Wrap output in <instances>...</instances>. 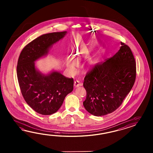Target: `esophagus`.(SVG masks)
I'll return each mask as SVG.
<instances>
[{
  "mask_svg": "<svg viewBox=\"0 0 153 153\" xmlns=\"http://www.w3.org/2000/svg\"><path fill=\"white\" fill-rule=\"evenodd\" d=\"M80 85H81V84L79 83V81H77V80L74 81V86L75 88H78L79 86H80Z\"/></svg>",
  "mask_w": 153,
  "mask_h": 153,
  "instance_id": "34e87169",
  "label": "esophagus"
}]
</instances>
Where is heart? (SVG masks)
Returning a JSON list of instances; mask_svg holds the SVG:
<instances>
[{
	"instance_id": "obj_1",
	"label": "heart",
	"mask_w": 153,
	"mask_h": 153,
	"mask_svg": "<svg viewBox=\"0 0 153 153\" xmlns=\"http://www.w3.org/2000/svg\"><path fill=\"white\" fill-rule=\"evenodd\" d=\"M75 54H77L76 52H75ZM78 65L77 62L75 61L74 59H69L67 60V65L68 67L69 68L71 69H74L75 67H76V65ZM94 65H95V62L94 61H91L90 63V65L89 66H91V67H94Z\"/></svg>"
}]
</instances>
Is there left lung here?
<instances>
[{"mask_svg":"<svg viewBox=\"0 0 153 153\" xmlns=\"http://www.w3.org/2000/svg\"><path fill=\"white\" fill-rule=\"evenodd\" d=\"M120 50L111 59L98 63L84 78L85 109L94 116L111 113L120 107L133 87L136 62L130 48L121 42Z\"/></svg>","mask_w":153,"mask_h":153,"instance_id":"8db88e82","label":"left lung"}]
</instances>
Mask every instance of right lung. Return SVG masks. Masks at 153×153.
I'll use <instances>...</instances> for the list:
<instances>
[{"label": "right lung", "instance_id": "1", "mask_svg": "<svg viewBox=\"0 0 153 153\" xmlns=\"http://www.w3.org/2000/svg\"><path fill=\"white\" fill-rule=\"evenodd\" d=\"M67 32L43 34L33 40L20 53L17 75L22 94L27 103L38 113L51 115L61 107L65 96L73 90V78L52 71L45 74L36 68V60L49 53L56 42Z\"/></svg>", "mask_w": 153, "mask_h": 153}]
</instances>
